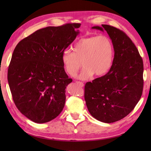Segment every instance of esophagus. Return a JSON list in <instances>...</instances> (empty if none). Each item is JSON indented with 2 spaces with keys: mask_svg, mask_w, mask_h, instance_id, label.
<instances>
[{
  "mask_svg": "<svg viewBox=\"0 0 151 151\" xmlns=\"http://www.w3.org/2000/svg\"><path fill=\"white\" fill-rule=\"evenodd\" d=\"M76 84H79V86H81V87H83V86H84V83H83V82H82L76 81Z\"/></svg>",
  "mask_w": 151,
  "mask_h": 151,
  "instance_id": "obj_1",
  "label": "esophagus"
}]
</instances>
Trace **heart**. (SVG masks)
Instances as JSON below:
<instances>
[{"label":"heart","instance_id":"b5f03b06","mask_svg":"<svg viewBox=\"0 0 151 151\" xmlns=\"http://www.w3.org/2000/svg\"><path fill=\"white\" fill-rule=\"evenodd\" d=\"M73 52L65 50L62 62L65 73L75 76L82 66L84 69L78 76L81 80H87L93 75L104 76L111 69L114 57L113 43L105 36L82 38L73 48Z\"/></svg>","mask_w":151,"mask_h":151}]
</instances>
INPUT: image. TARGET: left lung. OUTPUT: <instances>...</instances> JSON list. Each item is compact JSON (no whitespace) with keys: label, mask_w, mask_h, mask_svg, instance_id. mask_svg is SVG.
<instances>
[{"label":"left lung","mask_w":151,"mask_h":151,"mask_svg":"<svg viewBox=\"0 0 151 151\" xmlns=\"http://www.w3.org/2000/svg\"><path fill=\"white\" fill-rule=\"evenodd\" d=\"M91 28L107 32L114 45V58L108 73L86 83L84 98L93 117L111 123L129 115L142 97L143 60L135 45L122 30L108 24Z\"/></svg>","instance_id":"left-lung-1"}]
</instances>
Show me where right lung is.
Returning a JSON list of instances; mask_svg holds the SVG:
<instances>
[{
  "mask_svg": "<svg viewBox=\"0 0 151 151\" xmlns=\"http://www.w3.org/2000/svg\"><path fill=\"white\" fill-rule=\"evenodd\" d=\"M80 27L68 23L41 28L15 48L8 70L9 86L18 110L35 123L50 121L63 110L72 79L63 69L62 55Z\"/></svg>",
  "mask_w": 151,
  "mask_h": 151,
  "instance_id": "add662e5",
  "label": "right lung"
}]
</instances>
